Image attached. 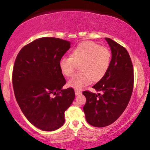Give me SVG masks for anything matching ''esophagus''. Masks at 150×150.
Masks as SVG:
<instances>
[{"mask_svg": "<svg viewBox=\"0 0 150 150\" xmlns=\"http://www.w3.org/2000/svg\"><path fill=\"white\" fill-rule=\"evenodd\" d=\"M75 93L76 96H78V95H80L81 93V91H77V90H75Z\"/></svg>", "mask_w": 150, "mask_h": 150, "instance_id": "obj_1", "label": "esophagus"}]
</instances>
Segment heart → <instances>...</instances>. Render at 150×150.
I'll use <instances>...</instances> for the list:
<instances>
[{"instance_id":"1","label":"heart","mask_w":150,"mask_h":150,"mask_svg":"<svg viewBox=\"0 0 150 150\" xmlns=\"http://www.w3.org/2000/svg\"><path fill=\"white\" fill-rule=\"evenodd\" d=\"M111 54L107 48L91 41L79 43L72 50L71 57H63L59 67L64 75L73 76L79 66L80 73L75 75L68 85L75 90H81L92 81L97 82L107 74L111 63Z\"/></svg>"}]
</instances>
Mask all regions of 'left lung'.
<instances>
[{"mask_svg":"<svg viewBox=\"0 0 150 150\" xmlns=\"http://www.w3.org/2000/svg\"><path fill=\"white\" fill-rule=\"evenodd\" d=\"M111 51L107 74L93 86L96 91L82 93L86 98L83 107L91 125L103 127L112 124L126 109L132 94L134 69L127 50L109 38H105Z\"/></svg>","mask_w":150,"mask_h":150,"instance_id":"obj_1","label":"left lung"}]
</instances>
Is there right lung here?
Segmentation results:
<instances>
[{
    "label": "right lung",
    "mask_w": 150,
    "mask_h": 150,
    "mask_svg": "<svg viewBox=\"0 0 150 150\" xmlns=\"http://www.w3.org/2000/svg\"><path fill=\"white\" fill-rule=\"evenodd\" d=\"M71 42L53 37L36 39L18 52L12 73L15 98L30 123L51 132L63 125L64 112L73 103V88L66 84L59 62Z\"/></svg>",
    "instance_id": "right-lung-1"
}]
</instances>
